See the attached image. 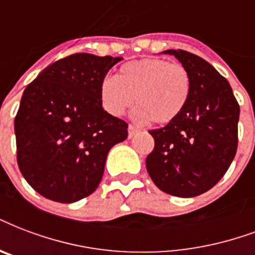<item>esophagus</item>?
<instances>
[{
  "instance_id": "obj_1",
  "label": "esophagus",
  "mask_w": 255,
  "mask_h": 255,
  "mask_svg": "<svg viewBox=\"0 0 255 255\" xmlns=\"http://www.w3.org/2000/svg\"><path fill=\"white\" fill-rule=\"evenodd\" d=\"M137 131H139V129H137V127H135V126L129 124V126H128V137H132V136L135 135Z\"/></svg>"
}]
</instances>
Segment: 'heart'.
<instances>
[{"label": "heart", "instance_id": "heart-1", "mask_svg": "<svg viewBox=\"0 0 255 255\" xmlns=\"http://www.w3.org/2000/svg\"><path fill=\"white\" fill-rule=\"evenodd\" d=\"M191 76L182 64L164 58L136 60L120 68L119 76H106L100 84L104 110L122 116L133 100L135 118L153 124L174 122L186 108L191 95Z\"/></svg>", "mask_w": 255, "mask_h": 255}]
</instances>
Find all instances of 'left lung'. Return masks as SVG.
<instances>
[{
	"mask_svg": "<svg viewBox=\"0 0 255 255\" xmlns=\"http://www.w3.org/2000/svg\"><path fill=\"white\" fill-rule=\"evenodd\" d=\"M164 53L187 68L191 95L174 122L149 131L155 145L145 166L162 191L197 197L222 179L236 156L240 104L229 81L206 60L182 49Z\"/></svg>",
	"mask_w": 255,
	"mask_h": 255,
	"instance_id": "8db88e82",
	"label": "left lung"
}]
</instances>
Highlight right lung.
Listing matches in <instances>:
<instances>
[{
    "mask_svg": "<svg viewBox=\"0 0 255 255\" xmlns=\"http://www.w3.org/2000/svg\"><path fill=\"white\" fill-rule=\"evenodd\" d=\"M122 57L75 53L25 88L14 118L17 163L40 195L72 203L91 195L128 124L103 110L100 84Z\"/></svg>",
    "mask_w": 255,
    "mask_h": 255,
    "instance_id": "obj_1",
    "label": "right lung"
}]
</instances>
